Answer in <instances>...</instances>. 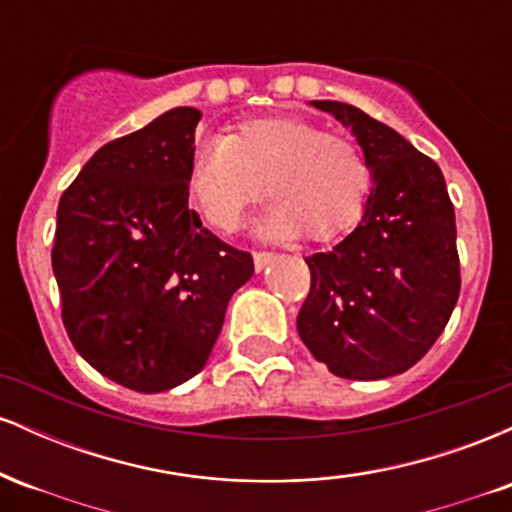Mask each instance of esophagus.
Wrapping results in <instances>:
<instances>
[{"mask_svg": "<svg viewBox=\"0 0 512 512\" xmlns=\"http://www.w3.org/2000/svg\"><path fill=\"white\" fill-rule=\"evenodd\" d=\"M252 260H255L257 272H262V269H267L269 264L276 260V255L274 252H255V255H252Z\"/></svg>", "mask_w": 512, "mask_h": 512, "instance_id": "obj_1", "label": "esophagus"}]
</instances>
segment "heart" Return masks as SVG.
<instances>
[{"mask_svg":"<svg viewBox=\"0 0 512 512\" xmlns=\"http://www.w3.org/2000/svg\"><path fill=\"white\" fill-rule=\"evenodd\" d=\"M190 192L219 231H236L257 199L272 197L257 236L315 243L339 238L366 209L373 173L351 139L303 117H260L231 137H209L190 158Z\"/></svg>","mask_w":512,"mask_h":512,"instance_id":"obj_1","label":"heart"}]
</instances>
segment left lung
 <instances>
[{
  "instance_id": "1",
  "label": "left lung",
  "mask_w": 512,
  "mask_h": 512,
  "mask_svg": "<svg viewBox=\"0 0 512 512\" xmlns=\"http://www.w3.org/2000/svg\"><path fill=\"white\" fill-rule=\"evenodd\" d=\"M339 120L370 163L361 221L332 250L308 257L310 293L298 334L346 380L409 370L448 325L460 296L455 209L436 161L402 134L339 101H310Z\"/></svg>"
}]
</instances>
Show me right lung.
I'll return each mask as SVG.
<instances>
[{"instance_id": "add662e5", "label": "right lung", "mask_w": 512, "mask_h": 512, "mask_svg": "<svg viewBox=\"0 0 512 512\" xmlns=\"http://www.w3.org/2000/svg\"><path fill=\"white\" fill-rule=\"evenodd\" d=\"M199 117L173 108L101 146L57 207L52 272L69 339L98 373L146 395L207 366L228 301L255 274L187 204Z\"/></svg>"}]
</instances>
